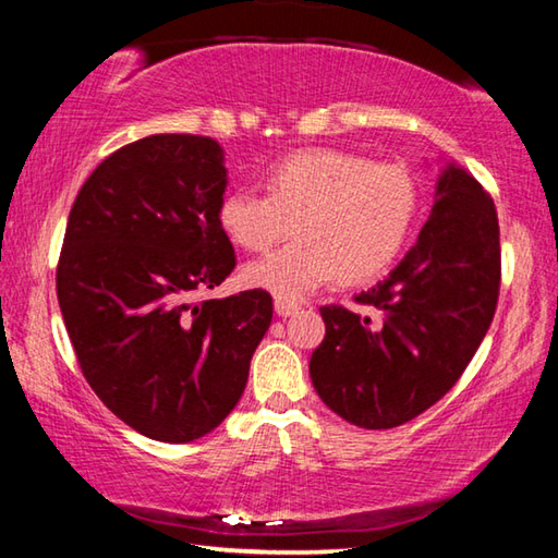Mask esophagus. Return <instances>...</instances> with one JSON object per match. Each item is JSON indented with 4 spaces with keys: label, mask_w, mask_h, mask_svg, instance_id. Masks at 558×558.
<instances>
[{
    "label": "esophagus",
    "mask_w": 558,
    "mask_h": 558,
    "mask_svg": "<svg viewBox=\"0 0 558 558\" xmlns=\"http://www.w3.org/2000/svg\"><path fill=\"white\" fill-rule=\"evenodd\" d=\"M298 310H300L298 302H292V300H282V298H278V300H276V313H278L280 317H290V315H295Z\"/></svg>",
    "instance_id": "obj_1"
}]
</instances>
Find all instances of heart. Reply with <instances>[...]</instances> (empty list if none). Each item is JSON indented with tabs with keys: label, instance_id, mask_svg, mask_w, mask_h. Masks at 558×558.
Here are the masks:
<instances>
[{
	"label": "heart",
	"instance_id": "heart-1",
	"mask_svg": "<svg viewBox=\"0 0 558 558\" xmlns=\"http://www.w3.org/2000/svg\"><path fill=\"white\" fill-rule=\"evenodd\" d=\"M266 196L235 189L223 196L219 223L241 248H286L243 270V282L282 300L339 278L366 282L403 251L418 211V189L401 165L369 162L342 149H300L268 167Z\"/></svg>",
	"mask_w": 558,
	"mask_h": 558
}]
</instances>
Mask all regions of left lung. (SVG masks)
I'll list each match as a JSON object with an SVG mask.
<instances>
[{"mask_svg": "<svg viewBox=\"0 0 558 558\" xmlns=\"http://www.w3.org/2000/svg\"><path fill=\"white\" fill-rule=\"evenodd\" d=\"M499 280L493 196L450 162L418 241L379 286L354 298L366 313L319 307L327 332L310 359L319 399L366 430L421 415L475 356L493 325Z\"/></svg>", "mask_w": 558, "mask_h": 558, "instance_id": "obj_1", "label": "left lung"}]
</instances>
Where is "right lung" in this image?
Returning <instances> with one entry per match:
<instances>
[{"label":"right lung","instance_id":"obj_1","mask_svg":"<svg viewBox=\"0 0 558 558\" xmlns=\"http://www.w3.org/2000/svg\"><path fill=\"white\" fill-rule=\"evenodd\" d=\"M223 149L202 135H149L102 159L65 223L56 295L81 372L143 436L189 442L233 411L272 298L204 300L231 276L219 223Z\"/></svg>","mask_w":558,"mask_h":558}]
</instances>
